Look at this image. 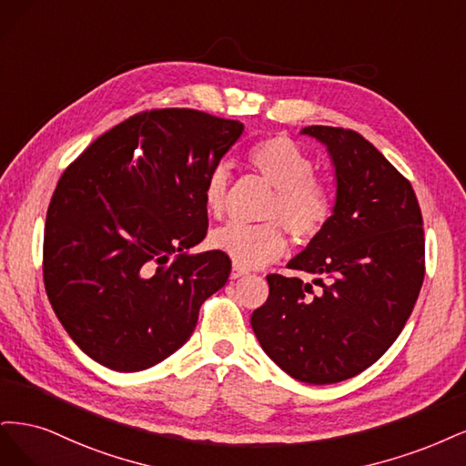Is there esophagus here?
I'll return each instance as SVG.
<instances>
[{
  "mask_svg": "<svg viewBox=\"0 0 466 466\" xmlns=\"http://www.w3.org/2000/svg\"><path fill=\"white\" fill-rule=\"evenodd\" d=\"M244 275H248V271L246 268H242V267H238V265H234L232 267V271H230V279H239V277H244Z\"/></svg>",
  "mask_w": 466,
  "mask_h": 466,
  "instance_id": "34e87169",
  "label": "esophagus"
}]
</instances>
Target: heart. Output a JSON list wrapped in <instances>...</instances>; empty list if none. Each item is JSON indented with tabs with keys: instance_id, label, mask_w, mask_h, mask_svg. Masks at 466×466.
Instances as JSON below:
<instances>
[{
	"instance_id": "1",
	"label": "heart",
	"mask_w": 466,
	"mask_h": 466,
	"mask_svg": "<svg viewBox=\"0 0 466 466\" xmlns=\"http://www.w3.org/2000/svg\"><path fill=\"white\" fill-rule=\"evenodd\" d=\"M248 160L268 184L275 198L268 201L263 224L228 222L213 230L208 242L228 255L234 265L258 268L280 258L287 249V228L298 242H309L318 236L333 213V193L329 186L313 176L311 158L292 139L273 135L253 143ZM230 172L224 164L207 174L203 203L207 213L218 217L227 203Z\"/></svg>"
}]
</instances>
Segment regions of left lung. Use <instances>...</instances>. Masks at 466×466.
<instances>
[{
  "instance_id": "1",
  "label": "left lung",
  "mask_w": 466,
  "mask_h": 466,
  "mask_svg": "<svg viewBox=\"0 0 466 466\" xmlns=\"http://www.w3.org/2000/svg\"><path fill=\"white\" fill-rule=\"evenodd\" d=\"M335 168L325 228L289 268L267 275V302L251 313L261 349L290 378L327 385L354 378L387 352L424 280L422 213L410 182L352 129L309 126Z\"/></svg>"
}]
</instances>
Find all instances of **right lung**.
I'll return each mask as SVG.
<instances>
[{
    "instance_id": "add662e5",
    "label": "right lung",
    "mask_w": 466,
    "mask_h": 466,
    "mask_svg": "<svg viewBox=\"0 0 466 466\" xmlns=\"http://www.w3.org/2000/svg\"><path fill=\"white\" fill-rule=\"evenodd\" d=\"M244 133L189 108L135 114L69 164L46 215L44 287L75 344L114 371L184 347L199 308L230 275L203 242L207 174Z\"/></svg>"
}]
</instances>
